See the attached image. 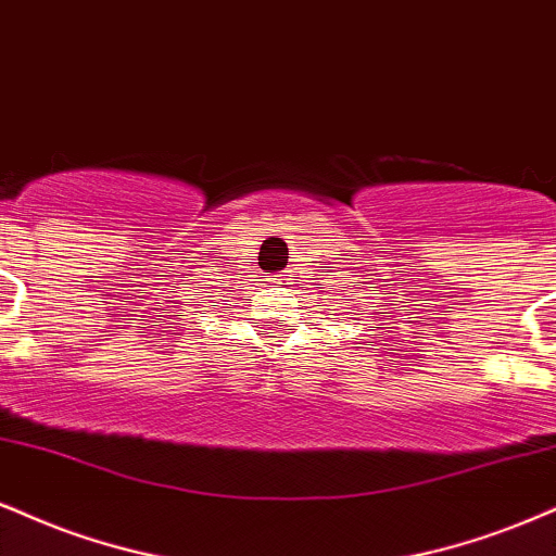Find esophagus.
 Here are the masks:
<instances>
[{"instance_id": "esophagus-1", "label": "esophagus", "mask_w": 556, "mask_h": 556, "mask_svg": "<svg viewBox=\"0 0 556 556\" xmlns=\"http://www.w3.org/2000/svg\"><path fill=\"white\" fill-rule=\"evenodd\" d=\"M271 282L277 285V287H287V285H292V282H290V274H274Z\"/></svg>"}]
</instances>
